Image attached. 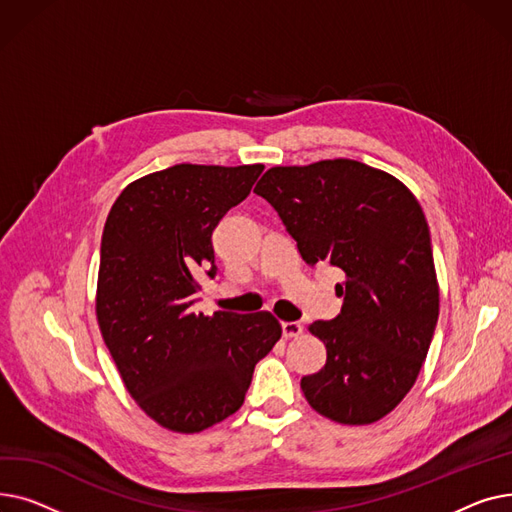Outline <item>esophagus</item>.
Here are the masks:
<instances>
[{
    "instance_id": "obj_1",
    "label": "esophagus",
    "mask_w": 512,
    "mask_h": 512,
    "mask_svg": "<svg viewBox=\"0 0 512 512\" xmlns=\"http://www.w3.org/2000/svg\"><path fill=\"white\" fill-rule=\"evenodd\" d=\"M303 324L301 321H284L282 324V332H284V336L286 338H297V336H301L303 334Z\"/></svg>"
}]
</instances>
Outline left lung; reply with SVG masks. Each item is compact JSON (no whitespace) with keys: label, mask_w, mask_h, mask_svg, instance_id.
Returning <instances> with one entry per match:
<instances>
[{"label":"left lung","mask_w":512,"mask_h":512,"mask_svg":"<svg viewBox=\"0 0 512 512\" xmlns=\"http://www.w3.org/2000/svg\"><path fill=\"white\" fill-rule=\"evenodd\" d=\"M255 193L278 211L307 265L344 272L340 313L309 326L328 359L301 380L307 402L344 425L382 419L413 388L438 324L421 205L394 176L355 159L272 168Z\"/></svg>","instance_id":"left-lung-1"}]
</instances>
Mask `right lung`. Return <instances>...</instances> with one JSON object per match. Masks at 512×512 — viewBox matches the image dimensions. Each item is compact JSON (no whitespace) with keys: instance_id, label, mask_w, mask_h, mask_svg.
Listing matches in <instances>:
<instances>
[{"instance_id":"1","label":"right lung","mask_w":512,"mask_h":512,"mask_svg":"<svg viewBox=\"0 0 512 512\" xmlns=\"http://www.w3.org/2000/svg\"><path fill=\"white\" fill-rule=\"evenodd\" d=\"M261 172L178 164L128 184L107 215L99 328L130 396L172 432H203L236 413L282 336L267 311H193L197 274H218L211 234Z\"/></svg>"}]
</instances>
